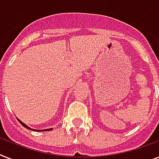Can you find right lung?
I'll list each match as a JSON object with an SVG mask.
<instances>
[{"mask_svg":"<svg viewBox=\"0 0 159 159\" xmlns=\"http://www.w3.org/2000/svg\"><path fill=\"white\" fill-rule=\"evenodd\" d=\"M17 120H18L19 122H20V123L21 125H22L24 126V127H25L26 129H32V130H34V131H39V129H33L30 128V127H29V126L26 125L25 124H24L23 122H22V121H21V120H19V119H17ZM52 129H53V128L47 129H40V131H49V130H52Z\"/></svg>","mask_w":159,"mask_h":159,"instance_id":"obj_1","label":"right lung"}]
</instances>
